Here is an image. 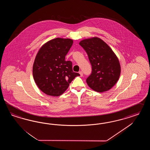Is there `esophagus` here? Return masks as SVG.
<instances>
[{
  "instance_id": "1",
  "label": "esophagus",
  "mask_w": 150,
  "mask_h": 150,
  "mask_svg": "<svg viewBox=\"0 0 150 150\" xmlns=\"http://www.w3.org/2000/svg\"><path fill=\"white\" fill-rule=\"evenodd\" d=\"M79 74L80 75V76H83V73H82V71H79Z\"/></svg>"
}]
</instances>
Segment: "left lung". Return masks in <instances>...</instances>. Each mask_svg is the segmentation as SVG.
Masks as SVG:
<instances>
[{
    "label": "left lung",
    "instance_id": "1",
    "mask_svg": "<svg viewBox=\"0 0 150 150\" xmlns=\"http://www.w3.org/2000/svg\"><path fill=\"white\" fill-rule=\"evenodd\" d=\"M79 45L86 52L92 65V73L86 79L87 85L98 92L108 91L120 77L121 69L118 57L98 37L83 40Z\"/></svg>",
    "mask_w": 150,
    "mask_h": 150
}]
</instances>
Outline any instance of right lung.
Returning a JSON list of instances; mask_svg holds the SVG:
<instances>
[{
	"mask_svg": "<svg viewBox=\"0 0 150 150\" xmlns=\"http://www.w3.org/2000/svg\"><path fill=\"white\" fill-rule=\"evenodd\" d=\"M73 43L71 39L56 38L46 42L38 52L33 76L37 86L46 95H62L73 79L80 76L73 71L72 62L65 60Z\"/></svg>",
	"mask_w": 150,
	"mask_h": 150,
	"instance_id": "obj_1",
	"label": "right lung"
}]
</instances>
